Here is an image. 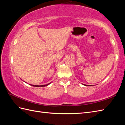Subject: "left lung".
Here are the masks:
<instances>
[{
  "label": "left lung",
  "instance_id": "left-lung-1",
  "mask_svg": "<svg viewBox=\"0 0 125 125\" xmlns=\"http://www.w3.org/2000/svg\"><path fill=\"white\" fill-rule=\"evenodd\" d=\"M83 85H85V86H90V85H85V84H83ZM90 86H92V85H90Z\"/></svg>",
  "mask_w": 125,
  "mask_h": 125
}]
</instances>
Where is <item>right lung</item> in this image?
<instances>
[{
	"label": "right lung",
	"mask_w": 125,
	"mask_h": 125,
	"mask_svg": "<svg viewBox=\"0 0 125 125\" xmlns=\"http://www.w3.org/2000/svg\"><path fill=\"white\" fill-rule=\"evenodd\" d=\"M51 83H50L49 84H47L46 85H31V84H30V85H31L33 86H35V87H43V86H48V85H49Z\"/></svg>",
	"instance_id": "right-lung-1"
}]
</instances>
